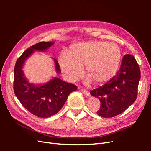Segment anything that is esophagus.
<instances>
[{
    "label": "esophagus",
    "mask_w": 151,
    "mask_h": 151,
    "mask_svg": "<svg viewBox=\"0 0 151 151\" xmlns=\"http://www.w3.org/2000/svg\"><path fill=\"white\" fill-rule=\"evenodd\" d=\"M81 91H82V92L83 93H84V95H86V96H89V95H90V93H89V92L88 90H86V89H84V88H82L81 89Z\"/></svg>",
    "instance_id": "1"
}]
</instances>
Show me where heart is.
<instances>
[{"mask_svg":"<svg viewBox=\"0 0 151 151\" xmlns=\"http://www.w3.org/2000/svg\"><path fill=\"white\" fill-rule=\"evenodd\" d=\"M121 60L118 45L112 42L90 41L73 44L67 54H61L58 62L63 75L69 82L81 77L85 65V73L91 81L101 84L110 80L116 74Z\"/></svg>","mask_w":151,"mask_h":151,"instance_id":"heart-1","label":"heart"}]
</instances>
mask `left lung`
Masks as SVG:
<instances>
[{"instance_id":"1","label":"left lung","mask_w":151,"mask_h":151,"mask_svg":"<svg viewBox=\"0 0 151 151\" xmlns=\"http://www.w3.org/2000/svg\"><path fill=\"white\" fill-rule=\"evenodd\" d=\"M140 78L135 58L125 54L116 75L106 84L90 92L101 102L97 114L102 117H113L126 110L136 101Z\"/></svg>"}]
</instances>
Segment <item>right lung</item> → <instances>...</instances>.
I'll return each instance as SVG.
<instances>
[{"instance_id": "1", "label": "right lung", "mask_w": 151, "mask_h": 151, "mask_svg": "<svg viewBox=\"0 0 151 151\" xmlns=\"http://www.w3.org/2000/svg\"><path fill=\"white\" fill-rule=\"evenodd\" d=\"M54 41L40 42L31 46L17 59L14 68V93L22 105L36 116L46 118L58 112L65 103L68 95L76 91L75 85L54 77L45 84H34L28 81L22 68L34 51L44 52L52 45ZM54 59L55 70L61 73L58 62Z\"/></svg>"}]
</instances>
